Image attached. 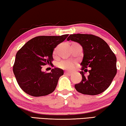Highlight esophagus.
Here are the masks:
<instances>
[{
  "label": "esophagus",
  "instance_id": "1",
  "mask_svg": "<svg viewBox=\"0 0 126 126\" xmlns=\"http://www.w3.org/2000/svg\"><path fill=\"white\" fill-rule=\"evenodd\" d=\"M64 74H66V75H68V76H70V75H71V72H67V71H65V72H64Z\"/></svg>",
  "mask_w": 126,
  "mask_h": 126
}]
</instances>
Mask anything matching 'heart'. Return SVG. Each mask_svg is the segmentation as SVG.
<instances>
[{"mask_svg":"<svg viewBox=\"0 0 126 126\" xmlns=\"http://www.w3.org/2000/svg\"><path fill=\"white\" fill-rule=\"evenodd\" d=\"M73 44H77V45H79L78 44L73 43ZM58 67L62 68V69L68 70V71H72L74 69V65H75V63L74 62L70 61V60H63L57 64Z\"/></svg>","mask_w":126,"mask_h":126,"instance_id":"1","label":"heart"}]
</instances>
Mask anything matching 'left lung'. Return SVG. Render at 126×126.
Listing matches in <instances>:
<instances>
[{
	"mask_svg": "<svg viewBox=\"0 0 126 126\" xmlns=\"http://www.w3.org/2000/svg\"><path fill=\"white\" fill-rule=\"evenodd\" d=\"M80 44L83 48V58L80 63L82 79L75 84L78 92L84 94L97 95L103 92L111 84L117 73V58L108 44L102 38L92 34H71L67 40ZM90 69L87 77L84 76Z\"/></svg>",
	"mask_w": 126,
	"mask_h": 126,
	"instance_id": "1",
	"label": "left lung"
}]
</instances>
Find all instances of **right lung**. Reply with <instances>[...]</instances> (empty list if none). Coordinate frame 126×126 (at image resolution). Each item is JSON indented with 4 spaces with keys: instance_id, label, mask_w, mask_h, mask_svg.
I'll return each mask as SVG.
<instances>
[{
    "instance_id": "1",
    "label": "right lung",
    "mask_w": 126,
    "mask_h": 126,
    "mask_svg": "<svg viewBox=\"0 0 126 126\" xmlns=\"http://www.w3.org/2000/svg\"><path fill=\"white\" fill-rule=\"evenodd\" d=\"M69 34L38 36L27 42L16 53L13 72L22 90L34 97L47 95L56 88L63 70L54 68L50 73L42 71L43 65L52 64L53 52Z\"/></svg>"
}]
</instances>
